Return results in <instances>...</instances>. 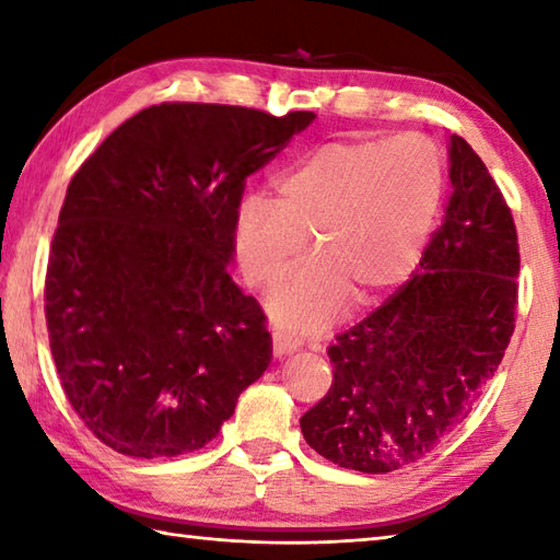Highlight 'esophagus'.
Masks as SVG:
<instances>
[{"instance_id": "1", "label": "esophagus", "mask_w": 560, "mask_h": 560, "mask_svg": "<svg viewBox=\"0 0 560 560\" xmlns=\"http://www.w3.org/2000/svg\"><path fill=\"white\" fill-rule=\"evenodd\" d=\"M271 350H273V355H277V358L291 355L293 350H299V343L293 338L283 336V334H271Z\"/></svg>"}]
</instances>
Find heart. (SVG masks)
Returning a JSON list of instances; mask_svg holds the SVG:
<instances>
[{"label": "heart", "mask_w": 560, "mask_h": 560, "mask_svg": "<svg viewBox=\"0 0 560 560\" xmlns=\"http://www.w3.org/2000/svg\"><path fill=\"white\" fill-rule=\"evenodd\" d=\"M444 189L440 148L420 132L320 143L273 185V200L244 197L234 249L244 279L271 291L293 269L311 234L318 257L271 301L283 328L328 326L358 291L373 301L410 277L438 220Z\"/></svg>", "instance_id": "obj_1"}]
</instances>
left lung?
<instances>
[{"label":"left lung","mask_w":560,"mask_h":560,"mask_svg":"<svg viewBox=\"0 0 560 560\" xmlns=\"http://www.w3.org/2000/svg\"><path fill=\"white\" fill-rule=\"evenodd\" d=\"M452 197L420 267L336 336L324 400L303 440L343 469L385 474L430 454L471 412L514 334L518 240L509 205L467 140L450 143Z\"/></svg>","instance_id":"left-lung-1"}]
</instances>
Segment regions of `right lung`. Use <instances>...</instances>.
I'll use <instances>...</instances> for the list:
<instances>
[{"label": "right lung", "instance_id": "obj_1", "mask_svg": "<svg viewBox=\"0 0 560 560\" xmlns=\"http://www.w3.org/2000/svg\"><path fill=\"white\" fill-rule=\"evenodd\" d=\"M316 116L160 103L79 167L51 240L44 311L61 387L126 457L202 450L271 360L261 306L232 281L246 177Z\"/></svg>", "mask_w": 560, "mask_h": 560}]
</instances>
